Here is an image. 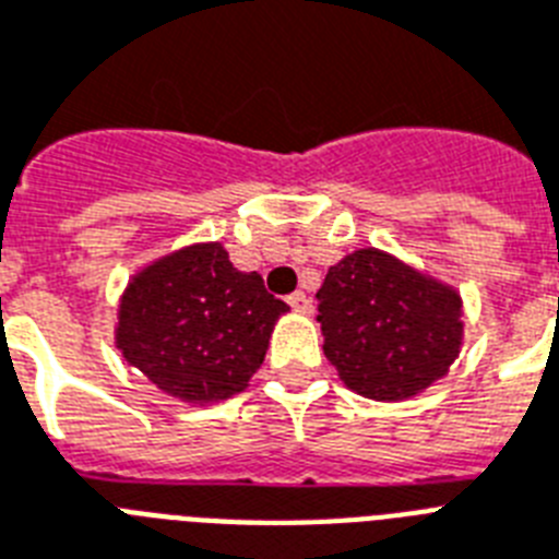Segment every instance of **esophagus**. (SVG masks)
I'll list each match as a JSON object with an SVG mask.
<instances>
[{"label": "esophagus", "instance_id": "1", "mask_svg": "<svg viewBox=\"0 0 559 559\" xmlns=\"http://www.w3.org/2000/svg\"><path fill=\"white\" fill-rule=\"evenodd\" d=\"M288 306L294 308V311H300V314H311V297H308V294H302V292H294L292 297H288Z\"/></svg>", "mask_w": 559, "mask_h": 559}]
</instances>
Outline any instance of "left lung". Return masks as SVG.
Here are the masks:
<instances>
[{
	"label": "left lung",
	"mask_w": 559,
	"mask_h": 559,
	"mask_svg": "<svg viewBox=\"0 0 559 559\" xmlns=\"http://www.w3.org/2000/svg\"><path fill=\"white\" fill-rule=\"evenodd\" d=\"M317 308L325 357L369 401L421 395L464 346L462 294L381 248H357L329 267Z\"/></svg>",
	"instance_id": "obj_1"
}]
</instances>
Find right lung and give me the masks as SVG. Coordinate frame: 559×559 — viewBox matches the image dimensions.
Wrapping results in <instances>:
<instances>
[{"label": "right lung", "mask_w": 559, "mask_h": 559, "mask_svg": "<svg viewBox=\"0 0 559 559\" xmlns=\"http://www.w3.org/2000/svg\"><path fill=\"white\" fill-rule=\"evenodd\" d=\"M288 311L257 271H236L225 245L193 242L129 276L115 346L169 399L218 404L251 386L276 320Z\"/></svg>", "instance_id": "obj_1"}]
</instances>
